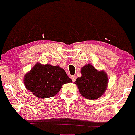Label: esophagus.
Here are the masks:
<instances>
[{
    "label": "esophagus",
    "instance_id": "obj_1",
    "mask_svg": "<svg viewBox=\"0 0 135 135\" xmlns=\"http://www.w3.org/2000/svg\"><path fill=\"white\" fill-rule=\"evenodd\" d=\"M71 78L72 81L74 82V81H76V76H71Z\"/></svg>",
    "mask_w": 135,
    "mask_h": 135
}]
</instances>
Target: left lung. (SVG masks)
I'll list each match as a JSON object with an SVG mask.
<instances>
[{"label": "left lung", "instance_id": "8db88e82", "mask_svg": "<svg viewBox=\"0 0 135 135\" xmlns=\"http://www.w3.org/2000/svg\"><path fill=\"white\" fill-rule=\"evenodd\" d=\"M81 76L77 78L75 83L81 96L90 100L100 98L108 85L107 73L99 71L90 64L81 68Z\"/></svg>", "mask_w": 135, "mask_h": 135}]
</instances>
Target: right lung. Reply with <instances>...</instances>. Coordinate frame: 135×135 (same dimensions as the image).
<instances>
[{
	"mask_svg": "<svg viewBox=\"0 0 135 135\" xmlns=\"http://www.w3.org/2000/svg\"><path fill=\"white\" fill-rule=\"evenodd\" d=\"M72 82L66 73L59 66L37 63L24 76V84L28 90L39 98H48L58 93L62 85Z\"/></svg>",
	"mask_w": 135,
	"mask_h": 135,
	"instance_id": "1",
	"label": "right lung"
}]
</instances>
